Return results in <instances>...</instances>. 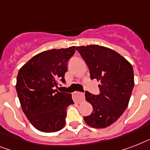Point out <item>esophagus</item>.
Returning <instances> with one entry per match:
<instances>
[{
	"label": "esophagus",
	"mask_w": 150,
	"mask_h": 150,
	"mask_svg": "<svg viewBox=\"0 0 150 150\" xmlns=\"http://www.w3.org/2000/svg\"><path fill=\"white\" fill-rule=\"evenodd\" d=\"M73 99L75 100V102L77 103H81L82 101L85 100V96L84 94L79 92H75L73 93Z\"/></svg>",
	"instance_id": "1"
}]
</instances>
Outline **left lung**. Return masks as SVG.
Segmentation results:
<instances>
[{"instance_id": "left-lung-1", "label": "left lung", "mask_w": 150, "mask_h": 150, "mask_svg": "<svg viewBox=\"0 0 150 150\" xmlns=\"http://www.w3.org/2000/svg\"><path fill=\"white\" fill-rule=\"evenodd\" d=\"M76 50L89 67L91 79L100 81V93L86 92V100L93 106V112L83 117L92 128H103L114 124L128 105L134 87L132 64L121 54L98 45L77 47Z\"/></svg>"}]
</instances>
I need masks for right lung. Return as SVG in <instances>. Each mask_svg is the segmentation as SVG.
Masks as SVG:
<instances>
[{
	"label": "right lung",
	"instance_id": "obj_1",
	"mask_svg": "<svg viewBox=\"0 0 150 150\" xmlns=\"http://www.w3.org/2000/svg\"><path fill=\"white\" fill-rule=\"evenodd\" d=\"M75 47L46 50L33 57L18 71L16 91L29 122L43 132H55L65 125L67 108L73 104L70 93L58 92L65 82L68 61Z\"/></svg>",
	"mask_w": 150,
	"mask_h": 150
}]
</instances>
